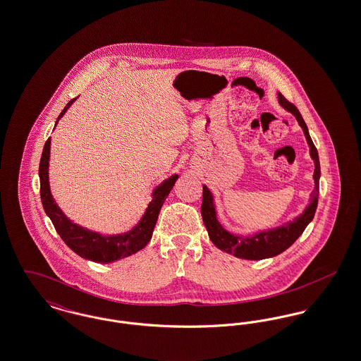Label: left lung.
I'll return each mask as SVG.
<instances>
[{
    "label": "left lung",
    "mask_w": 361,
    "mask_h": 361,
    "mask_svg": "<svg viewBox=\"0 0 361 361\" xmlns=\"http://www.w3.org/2000/svg\"><path fill=\"white\" fill-rule=\"evenodd\" d=\"M279 103L290 111L292 115L296 118L299 126L303 128V133L307 139L310 146V154L315 162V171H314V181L315 188L311 193V202L305 209V212L295 218L290 224H286L281 227H277L274 230L261 231L252 237H242L234 235L224 230L222 224L216 219V212L214 206L212 193L206 185H203V202H202V216L203 222L207 227L209 240L212 243L224 250L226 253H230L233 256L245 259H262V258L275 257L277 255L283 253L286 249H288L295 240L300 237V234L305 231L307 224L312 221L315 209L318 206V196H319V177H321V166H319V157L317 147L314 146L311 137H310L307 126L303 121L300 112L298 108L290 103L280 92H279Z\"/></svg>",
    "instance_id": "1"
}]
</instances>
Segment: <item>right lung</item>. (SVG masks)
I'll return each mask as SVG.
<instances>
[{
  "label": "right lung",
  "instance_id": "right-lung-1",
  "mask_svg": "<svg viewBox=\"0 0 361 361\" xmlns=\"http://www.w3.org/2000/svg\"><path fill=\"white\" fill-rule=\"evenodd\" d=\"M74 100L75 99L70 100L68 105L63 108V111L58 116V121L65 115V112L68 111V108ZM50 146H51V139L49 137L44 143L40 164H39L40 199H42L43 208L47 216L51 219L56 233L61 235V238L70 249L74 253H77L80 257L86 258L94 262H100V264H109L121 258L128 257L131 255H135L140 249H143L149 243V240H152L161 207L164 204L165 199L168 197L169 192L172 190L178 176L174 174L154 189L153 200L149 203L145 215L133 230L118 235H102L99 233H93L78 224H73L65 216L62 209L56 206L50 192V184H49Z\"/></svg>",
  "mask_w": 361,
  "mask_h": 361
}]
</instances>
